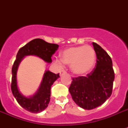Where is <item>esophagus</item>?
I'll use <instances>...</instances> for the list:
<instances>
[{
    "mask_svg": "<svg viewBox=\"0 0 128 128\" xmlns=\"http://www.w3.org/2000/svg\"><path fill=\"white\" fill-rule=\"evenodd\" d=\"M66 70H61V71H60V76H62V74H66Z\"/></svg>",
    "mask_w": 128,
    "mask_h": 128,
    "instance_id": "esophagus-1",
    "label": "esophagus"
}]
</instances>
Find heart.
Segmentation results:
<instances>
[{
    "mask_svg": "<svg viewBox=\"0 0 128 128\" xmlns=\"http://www.w3.org/2000/svg\"><path fill=\"white\" fill-rule=\"evenodd\" d=\"M96 55L94 48L90 46L70 47L63 50L60 54V60H56L60 66L63 64L70 65L74 74L82 75L92 69L96 62Z\"/></svg>",
    "mask_w": 128,
    "mask_h": 128,
    "instance_id": "heart-1",
    "label": "heart"
}]
</instances>
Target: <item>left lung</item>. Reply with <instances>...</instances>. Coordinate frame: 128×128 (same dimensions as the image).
I'll use <instances>...</instances> for the list:
<instances>
[{
  "label": "left lung",
  "instance_id": "1",
  "mask_svg": "<svg viewBox=\"0 0 128 128\" xmlns=\"http://www.w3.org/2000/svg\"><path fill=\"white\" fill-rule=\"evenodd\" d=\"M96 65L86 76L72 78L69 92L74 102L85 110H92L103 104L112 93L114 72L110 56L95 42L92 43Z\"/></svg>",
  "mask_w": 128,
  "mask_h": 128
}]
</instances>
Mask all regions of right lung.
<instances>
[{
    "mask_svg": "<svg viewBox=\"0 0 128 128\" xmlns=\"http://www.w3.org/2000/svg\"><path fill=\"white\" fill-rule=\"evenodd\" d=\"M58 44H50L40 38L34 39L25 46L20 48L16 54L12 68V82L11 90L18 103L26 110L32 113H40L48 107L50 100L51 86L58 78L59 74H54L49 70L45 71L36 93L30 97H26L19 92L17 86L16 74L20 62L26 56H38L48 63L52 62V56L58 50Z\"/></svg>",
    "mask_w": 128,
    "mask_h": 128,
    "instance_id": "obj_1",
    "label": "right lung"
}]
</instances>
